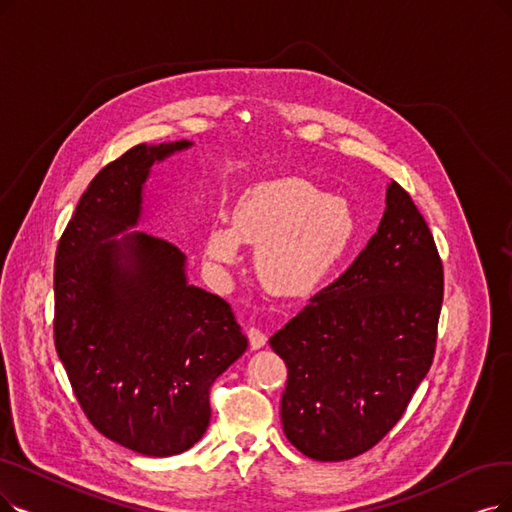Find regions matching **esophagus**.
<instances>
[{
    "mask_svg": "<svg viewBox=\"0 0 512 512\" xmlns=\"http://www.w3.org/2000/svg\"><path fill=\"white\" fill-rule=\"evenodd\" d=\"M248 338H250V344H252V349H262L264 344H267V336H264L258 327H248Z\"/></svg>",
    "mask_w": 512,
    "mask_h": 512,
    "instance_id": "obj_1",
    "label": "esophagus"
}]
</instances>
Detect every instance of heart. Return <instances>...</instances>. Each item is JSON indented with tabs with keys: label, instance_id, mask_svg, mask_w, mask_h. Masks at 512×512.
Listing matches in <instances>:
<instances>
[{
	"label": "heart",
	"instance_id": "obj_1",
	"mask_svg": "<svg viewBox=\"0 0 512 512\" xmlns=\"http://www.w3.org/2000/svg\"><path fill=\"white\" fill-rule=\"evenodd\" d=\"M357 220L349 203L302 178H281L243 193L229 227L206 237V256L224 267L239 256V243L256 245V271L279 296H306L351 250Z\"/></svg>",
	"mask_w": 512,
	"mask_h": 512
}]
</instances>
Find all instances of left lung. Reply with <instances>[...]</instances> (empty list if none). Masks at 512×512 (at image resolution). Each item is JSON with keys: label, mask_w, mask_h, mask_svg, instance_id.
Masks as SVG:
<instances>
[{"label": "left lung", "mask_w": 512, "mask_h": 512, "mask_svg": "<svg viewBox=\"0 0 512 512\" xmlns=\"http://www.w3.org/2000/svg\"><path fill=\"white\" fill-rule=\"evenodd\" d=\"M441 302L433 233L391 182L355 262L269 340L288 367L281 424L298 452L340 462L382 441L431 370Z\"/></svg>", "instance_id": "obj_1"}]
</instances>
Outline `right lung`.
<instances>
[{
  "mask_svg": "<svg viewBox=\"0 0 512 512\" xmlns=\"http://www.w3.org/2000/svg\"><path fill=\"white\" fill-rule=\"evenodd\" d=\"M191 142L136 145L79 197L54 258V346L100 435L142 456H174L210 424V386L248 346L229 302L187 283L185 254L140 216L157 159Z\"/></svg>",
  "mask_w": 512,
  "mask_h": 512,
  "instance_id": "add662e5",
  "label": "right lung"
}]
</instances>
